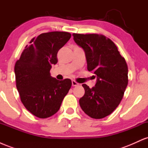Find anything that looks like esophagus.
<instances>
[{
	"label": "esophagus",
	"instance_id": "1",
	"mask_svg": "<svg viewBox=\"0 0 148 148\" xmlns=\"http://www.w3.org/2000/svg\"><path fill=\"white\" fill-rule=\"evenodd\" d=\"M72 86H77L79 85L77 82H76L75 81H74V80H72Z\"/></svg>",
	"mask_w": 148,
	"mask_h": 148
}]
</instances>
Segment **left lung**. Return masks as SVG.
<instances>
[{
    "mask_svg": "<svg viewBox=\"0 0 148 148\" xmlns=\"http://www.w3.org/2000/svg\"><path fill=\"white\" fill-rule=\"evenodd\" d=\"M84 49L88 70L97 77L95 86L83 84L84 95L79 99L82 110L92 118L110 115L120 104L128 84V67L125 58L110 39L98 34H73Z\"/></svg>",
    "mask_w": 148,
    "mask_h": 148,
    "instance_id": "obj_1",
    "label": "left lung"
}]
</instances>
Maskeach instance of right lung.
I'll return each mask as SVG.
<instances>
[{
	"label": "right lung",
	"mask_w": 148,
	"mask_h": 148,
	"mask_svg": "<svg viewBox=\"0 0 148 148\" xmlns=\"http://www.w3.org/2000/svg\"><path fill=\"white\" fill-rule=\"evenodd\" d=\"M67 32H50L32 39L14 66L16 88L21 102L32 114L47 118L56 113L72 81L53 78L50 70L58 51L69 41Z\"/></svg>",
	"instance_id": "1"
}]
</instances>
